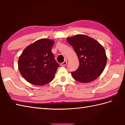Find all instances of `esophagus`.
<instances>
[{
    "mask_svg": "<svg viewBox=\"0 0 125 125\" xmlns=\"http://www.w3.org/2000/svg\"><path fill=\"white\" fill-rule=\"evenodd\" d=\"M67 61H64V62L61 63V65H62V66H65L66 64H67Z\"/></svg>",
    "mask_w": 125,
    "mask_h": 125,
    "instance_id": "1",
    "label": "esophagus"
}]
</instances>
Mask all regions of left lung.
<instances>
[{
    "mask_svg": "<svg viewBox=\"0 0 125 125\" xmlns=\"http://www.w3.org/2000/svg\"><path fill=\"white\" fill-rule=\"evenodd\" d=\"M67 42L73 48L79 62L78 68L71 72L73 78L85 83L97 79L107 62L103 47L94 39L83 34L68 38Z\"/></svg>",
    "mask_w": 125,
    "mask_h": 125,
    "instance_id": "1",
    "label": "left lung"
}]
</instances>
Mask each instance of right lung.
<instances>
[{"label": "right lung", "mask_w": 125, "mask_h": 125, "mask_svg": "<svg viewBox=\"0 0 125 125\" xmlns=\"http://www.w3.org/2000/svg\"><path fill=\"white\" fill-rule=\"evenodd\" d=\"M52 40L40 39L29 45L18 60V69L26 81L35 85H43L54 79L59 64L51 50Z\"/></svg>", "instance_id": "1"}]
</instances>
